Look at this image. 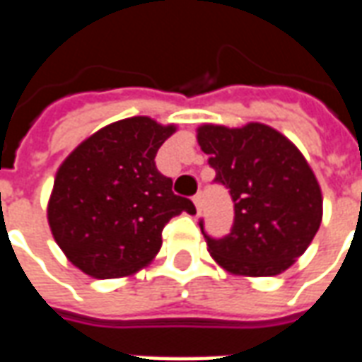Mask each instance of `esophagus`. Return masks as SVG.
I'll return each mask as SVG.
<instances>
[{"instance_id": "obj_1", "label": "esophagus", "mask_w": 362, "mask_h": 362, "mask_svg": "<svg viewBox=\"0 0 362 362\" xmlns=\"http://www.w3.org/2000/svg\"><path fill=\"white\" fill-rule=\"evenodd\" d=\"M202 204H204V199H202V194H196V196H194V205H196L197 213L202 211Z\"/></svg>"}]
</instances>
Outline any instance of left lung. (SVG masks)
Returning <instances> with one entry per match:
<instances>
[{
    "label": "left lung",
    "mask_w": 362,
    "mask_h": 362,
    "mask_svg": "<svg viewBox=\"0 0 362 362\" xmlns=\"http://www.w3.org/2000/svg\"><path fill=\"white\" fill-rule=\"evenodd\" d=\"M197 143L209 155L215 182L228 188L235 204V223L223 238H211L199 221L213 259L248 277L288 269L322 223V192L303 153L258 122L243 127L204 124Z\"/></svg>",
    "instance_id": "left-lung-1"
}]
</instances>
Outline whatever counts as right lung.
<instances>
[{"label":"right lung","instance_id":"1","mask_svg":"<svg viewBox=\"0 0 362 362\" xmlns=\"http://www.w3.org/2000/svg\"><path fill=\"white\" fill-rule=\"evenodd\" d=\"M176 132L147 116L98 129L62 163L48 202V223L67 259L96 279L124 277L147 266L163 228L182 211L173 180L155 165L158 147Z\"/></svg>","mask_w":362,"mask_h":362}]
</instances>
